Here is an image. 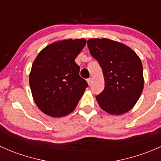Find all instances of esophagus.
<instances>
[{
  "instance_id": "obj_1",
  "label": "esophagus",
  "mask_w": 161,
  "mask_h": 161,
  "mask_svg": "<svg viewBox=\"0 0 161 161\" xmlns=\"http://www.w3.org/2000/svg\"><path fill=\"white\" fill-rule=\"evenodd\" d=\"M87 82H88L89 85H91V83H92V79L91 78H89L88 79H87Z\"/></svg>"
}]
</instances>
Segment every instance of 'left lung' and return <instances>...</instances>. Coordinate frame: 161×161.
Here are the masks:
<instances>
[{"label":"left lung","instance_id":"left-lung-1","mask_svg":"<svg viewBox=\"0 0 161 161\" xmlns=\"http://www.w3.org/2000/svg\"><path fill=\"white\" fill-rule=\"evenodd\" d=\"M87 45L104 77V90L96 97L101 109L113 115L130 111L143 90L140 58L129 47L109 39H90Z\"/></svg>","mask_w":161,"mask_h":161}]
</instances>
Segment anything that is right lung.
<instances>
[{"mask_svg": "<svg viewBox=\"0 0 161 161\" xmlns=\"http://www.w3.org/2000/svg\"><path fill=\"white\" fill-rule=\"evenodd\" d=\"M86 43L85 39L59 40L43 48L34 60L30 74L31 92L45 114L59 118L75 109L88 86L75 62Z\"/></svg>", "mask_w": 161, "mask_h": 161, "instance_id": "right-lung-1", "label": "right lung"}]
</instances>
